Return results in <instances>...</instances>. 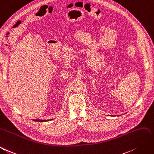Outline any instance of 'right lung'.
Masks as SVG:
<instances>
[{"mask_svg": "<svg viewBox=\"0 0 154 154\" xmlns=\"http://www.w3.org/2000/svg\"><path fill=\"white\" fill-rule=\"evenodd\" d=\"M51 120H52V119H51ZM34 120L36 122H46V121H48V120H39V119H38V120Z\"/></svg>", "mask_w": 154, "mask_h": 154, "instance_id": "obj_1", "label": "right lung"}]
</instances>
